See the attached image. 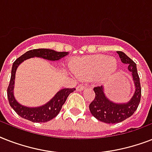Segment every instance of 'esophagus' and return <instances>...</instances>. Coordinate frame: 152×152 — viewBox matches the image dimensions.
I'll return each instance as SVG.
<instances>
[{
	"label": "esophagus",
	"instance_id": "obj_1",
	"mask_svg": "<svg viewBox=\"0 0 152 152\" xmlns=\"http://www.w3.org/2000/svg\"><path fill=\"white\" fill-rule=\"evenodd\" d=\"M87 88V85L86 84H80V85L77 86V88H76V90L79 91H83L84 89H86Z\"/></svg>",
	"mask_w": 152,
	"mask_h": 152
}]
</instances>
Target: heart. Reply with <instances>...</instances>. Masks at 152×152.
I'll use <instances>...</instances> for the list:
<instances>
[{
	"instance_id": "heart-1",
	"label": "heart",
	"mask_w": 152,
	"mask_h": 152,
	"mask_svg": "<svg viewBox=\"0 0 152 152\" xmlns=\"http://www.w3.org/2000/svg\"><path fill=\"white\" fill-rule=\"evenodd\" d=\"M69 67L78 78L88 79L95 76L104 78L115 71L117 61L105 55H92L75 59Z\"/></svg>"
}]
</instances>
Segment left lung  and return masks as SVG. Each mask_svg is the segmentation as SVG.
Returning <instances> with one entry per match:
<instances>
[{"instance_id": "1", "label": "left lung", "mask_w": 152, "mask_h": 152, "mask_svg": "<svg viewBox=\"0 0 152 152\" xmlns=\"http://www.w3.org/2000/svg\"><path fill=\"white\" fill-rule=\"evenodd\" d=\"M117 53L121 62L127 64L129 65L128 69L132 72L135 92L132 99L126 103H115L106 97L102 86L94 88L95 97L89 105L91 113L96 119L108 124L121 122L131 117L137 110L141 98V87L137 72V64L125 53L121 51H118Z\"/></svg>"}]
</instances>
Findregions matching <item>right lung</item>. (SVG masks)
I'll use <instances>...</instances> for the list:
<instances>
[{
    "instance_id": "right-lung-1",
    "label": "right lung",
    "mask_w": 152,
    "mask_h": 152,
    "mask_svg": "<svg viewBox=\"0 0 152 152\" xmlns=\"http://www.w3.org/2000/svg\"><path fill=\"white\" fill-rule=\"evenodd\" d=\"M69 54L68 52H57L50 49H34L26 52L15 60L12 68L10 82L7 89V95L11 107L15 111L21 118L31 121L32 122H46L52 120L59 113L62 106L66 101L69 94L76 90L75 88H64L59 91L54 95V97L47 103L39 107H27L22 106L16 100L13 95V88L15 83V72L17 67L23 61L31 57H42L49 61H58L62 57Z\"/></svg>"
}]
</instances>
